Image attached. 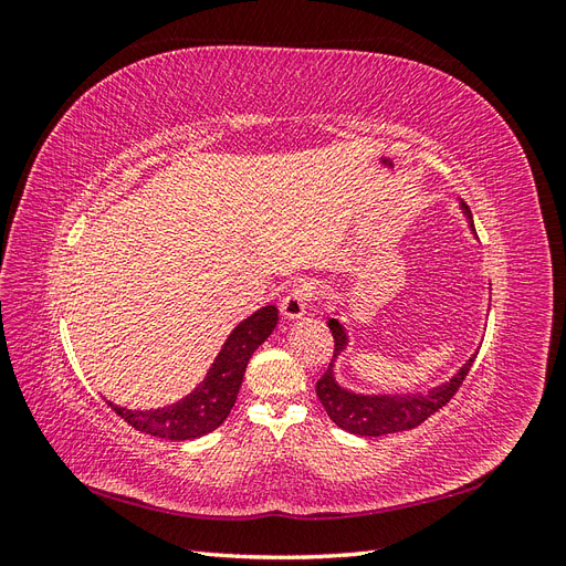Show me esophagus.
<instances>
[{"mask_svg":"<svg viewBox=\"0 0 566 566\" xmlns=\"http://www.w3.org/2000/svg\"><path fill=\"white\" fill-rule=\"evenodd\" d=\"M314 300V290L310 285H295L281 302V312L285 318H300L310 310Z\"/></svg>","mask_w":566,"mask_h":566,"instance_id":"1","label":"esophagus"}]
</instances>
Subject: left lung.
Instances as JSON below:
<instances>
[{
	"label": "left lung",
	"mask_w": 566,
	"mask_h": 566,
	"mask_svg": "<svg viewBox=\"0 0 566 566\" xmlns=\"http://www.w3.org/2000/svg\"><path fill=\"white\" fill-rule=\"evenodd\" d=\"M462 210L472 219L470 208L462 202ZM328 328L335 339V352H333V361L325 370L318 382H316V394L318 401L323 403L325 413L328 418L358 437H382V434H394V432H403V430H413L420 422H424L430 416H434L439 408L447 406L455 391L460 389L462 380L468 378V373L474 364L476 354H472L470 361L462 366L449 382H443L441 387H434L424 394H397V397H364V394H354L342 389L335 378H333V364L339 356V352L347 347V333L342 328L337 318L328 321Z\"/></svg>",
	"instance_id": "1"
}]
</instances>
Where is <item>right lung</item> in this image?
I'll list each match as a JSON object with an SVG mask.
<instances>
[{"label":"right lung","instance_id":"obj_1","mask_svg":"<svg viewBox=\"0 0 566 566\" xmlns=\"http://www.w3.org/2000/svg\"><path fill=\"white\" fill-rule=\"evenodd\" d=\"M276 323L279 310L273 304L262 306L260 312L238 323L214 358L208 378L186 399L156 410H129L115 403H111V408L134 430L160 439L186 441L217 430L231 413L250 356L273 333Z\"/></svg>","mask_w":566,"mask_h":566}]
</instances>
